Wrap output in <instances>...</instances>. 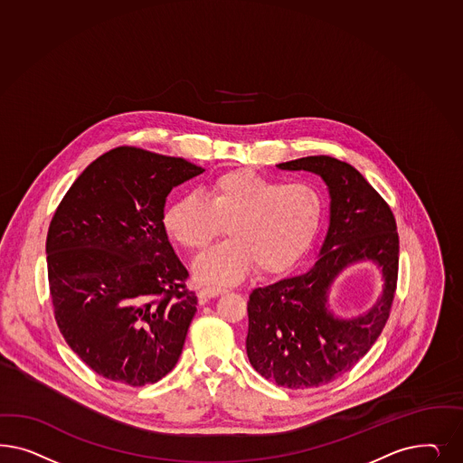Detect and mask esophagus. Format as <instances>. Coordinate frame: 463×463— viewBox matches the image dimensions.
<instances>
[{
	"label": "esophagus",
	"mask_w": 463,
	"mask_h": 463,
	"mask_svg": "<svg viewBox=\"0 0 463 463\" xmlns=\"http://www.w3.org/2000/svg\"><path fill=\"white\" fill-rule=\"evenodd\" d=\"M228 293L226 288H220V286H203L199 289V298H214V297H220Z\"/></svg>",
	"instance_id": "1"
}]
</instances>
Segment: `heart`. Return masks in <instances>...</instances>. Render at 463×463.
<instances>
[{
  "instance_id": "obj_1",
  "label": "heart",
  "mask_w": 463,
  "mask_h": 463,
  "mask_svg": "<svg viewBox=\"0 0 463 463\" xmlns=\"http://www.w3.org/2000/svg\"><path fill=\"white\" fill-rule=\"evenodd\" d=\"M324 218V195L307 180L286 182L252 170H230L197 193L177 197L164 214L165 230L189 252H203L226 228L223 243L194 264L201 283L235 284L252 269L279 274L314 241Z\"/></svg>"
}]
</instances>
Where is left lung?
Segmentation results:
<instances>
[{"label": "left lung", "instance_id": "left-lung-1", "mask_svg": "<svg viewBox=\"0 0 463 463\" xmlns=\"http://www.w3.org/2000/svg\"><path fill=\"white\" fill-rule=\"evenodd\" d=\"M278 168L307 170L327 184V235L312 268L250 293L247 356L279 387H320L347 373L387 324L399 274L397 223L383 197L345 162L320 155ZM363 260L383 270V297L366 315L341 319L327 308V289L344 268Z\"/></svg>", "mask_w": 463, "mask_h": 463}]
</instances>
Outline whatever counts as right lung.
I'll use <instances>...</instances> for the list:
<instances>
[{"instance_id": "add662e5", "label": "right lung", "mask_w": 463, "mask_h": 463, "mask_svg": "<svg viewBox=\"0 0 463 463\" xmlns=\"http://www.w3.org/2000/svg\"><path fill=\"white\" fill-rule=\"evenodd\" d=\"M204 168L136 146L99 156L62 197L45 254L68 345L110 382L143 387L177 364L197 308L164 224L166 195Z\"/></svg>"}]
</instances>
